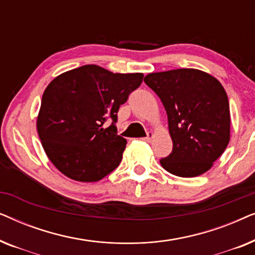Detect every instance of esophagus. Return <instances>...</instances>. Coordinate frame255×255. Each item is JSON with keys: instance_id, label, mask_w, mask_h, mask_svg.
<instances>
[{"instance_id": "obj_1", "label": "esophagus", "mask_w": 255, "mask_h": 255, "mask_svg": "<svg viewBox=\"0 0 255 255\" xmlns=\"http://www.w3.org/2000/svg\"><path fill=\"white\" fill-rule=\"evenodd\" d=\"M153 137H154V134H153L152 132H148V133H147V137L142 138V140L146 141V142H151V140L153 139Z\"/></svg>"}]
</instances>
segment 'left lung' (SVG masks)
Wrapping results in <instances>:
<instances>
[{
  "label": "left lung",
  "instance_id": "1",
  "mask_svg": "<svg viewBox=\"0 0 255 255\" xmlns=\"http://www.w3.org/2000/svg\"><path fill=\"white\" fill-rule=\"evenodd\" d=\"M144 81L168 117L173 151L160 160L161 166L181 177L210 169L230 141V107L222 83L194 68L151 73Z\"/></svg>",
  "mask_w": 255,
  "mask_h": 255
}]
</instances>
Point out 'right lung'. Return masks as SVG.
I'll list each match as a JSON object with an SVG mask.
<instances>
[{"label":"right lung","mask_w":255,"mask_h":255,"mask_svg":"<svg viewBox=\"0 0 255 255\" xmlns=\"http://www.w3.org/2000/svg\"><path fill=\"white\" fill-rule=\"evenodd\" d=\"M144 74L85 65L52 80L41 99L37 130L51 162L69 179L96 182L116 169L127 140L115 123ZM112 125L105 128V122Z\"/></svg>","instance_id":"obj_1"}]
</instances>
